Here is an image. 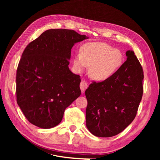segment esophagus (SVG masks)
Here are the masks:
<instances>
[{
	"label": "esophagus",
	"mask_w": 160,
	"mask_h": 160,
	"mask_svg": "<svg viewBox=\"0 0 160 160\" xmlns=\"http://www.w3.org/2000/svg\"><path fill=\"white\" fill-rule=\"evenodd\" d=\"M88 83H87V81L85 80L81 81V83H80V88H81L82 93H84V91L87 89H88Z\"/></svg>",
	"instance_id": "obj_1"
}]
</instances>
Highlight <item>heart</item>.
Returning a JSON list of instances; mask_svg holds the SVG:
<instances>
[{"label":"heart","instance_id":"heart-1","mask_svg":"<svg viewBox=\"0 0 160 160\" xmlns=\"http://www.w3.org/2000/svg\"><path fill=\"white\" fill-rule=\"evenodd\" d=\"M123 61V55L120 50L105 42H93L82 47L81 53H77L74 57L73 64L79 71L91 66L90 76L102 81L114 75L122 67Z\"/></svg>","mask_w":160,"mask_h":160}]
</instances>
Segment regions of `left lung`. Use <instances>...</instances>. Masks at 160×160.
<instances>
[{
    "label": "left lung",
    "instance_id": "left-lung-1",
    "mask_svg": "<svg viewBox=\"0 0 160 160\" xmlns=\"http://www.w3.org/2000/svg\"><path fill=\"white\" fill-rule=\"evenodd\" d=\"M109 78L93 81L85 91L86 125L97 137L119 134L135 119L143 95V71L133 51Z\"/></svg>",
    "mask_w": 160,
    "mask_h": 160
}]
</instances>
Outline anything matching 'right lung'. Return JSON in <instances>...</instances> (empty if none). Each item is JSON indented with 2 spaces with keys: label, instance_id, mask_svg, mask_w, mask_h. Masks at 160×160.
<instances>
[{
  "label": "right lung",
  "instance_id": "right-lung-1",
  "mask_svg": "<svg viewBox=\"0 0 160 160\" xmlns=\"http://www.w3.org/2000/svg\"><path fill=\"white\" fill-rule=\"evenodd\" d=\"M88 38L73 30L49 29L24 50L17 71V101L31 123L55 127L81 95L80 76L69 70L71 49Z\"/></svg>",
  "mask_w": 160,
  "mask_h": 160
}]
</instances>
